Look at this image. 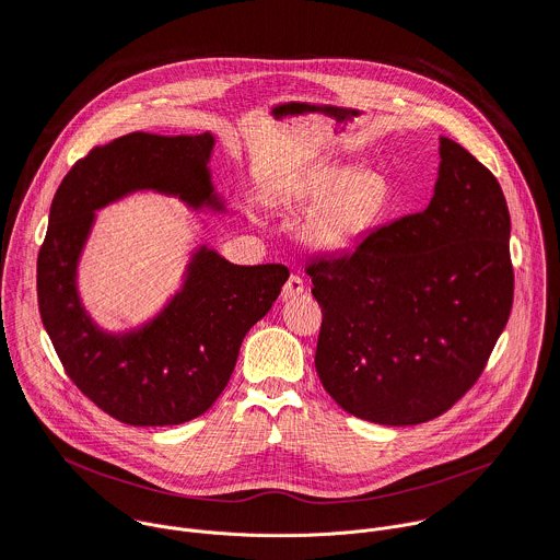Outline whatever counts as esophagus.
I'll list each match as a JSON object with an SVG mask.
<instances>
[{"label":"esophagus","mask_w":560,"mask_h":560,"mask_svg":"<svg viewBox=\"0 0 560 560\" xmlns=\"http://www.w3.org/2000/svg\"><path fill=\"white\" fill-rule=\"evenodd\" d=\"M303 292H305L303 279H301L299 275H290L288 281H285V285H283V290H281V296L288 301V299H294V296H299V294H303Z\"/></svg>","instance_id":"1"}]
</instances>
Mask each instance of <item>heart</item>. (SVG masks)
<instances>
[{
    "label": "heart",
    "mask_w": 560,
    "mask_h": 560,
    "mask_svg": "<svg viewBox=\"0 0 560 560\" xmlns=\"http://www.w3.org/2000/svg\"><path fill=\"white\" fill-rule=\"evenodd\" d=\"M275 199L285 208L312 203L301 223L303 242L316 250L339 253L378 221L387 203V182L372 168L322 166Z\"/></svg>",
    "instance_id": "heart-1"
}]
</instances>
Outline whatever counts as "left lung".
I'll use <instances>...</instances> for the list:
<instances>
[{
    "mask_svg": "<svg viewBox=\"0 0 560 560\" xmlns=\"http://www.w3.org/2000/svg\"><path fill=\"white\" fill-rule=\"evenodd\" d=\"M439 152L423 212L305 266L324 312L316 374L346 412L381 425L447 412L483 374L514 301L497 177L447 137Z\"/></svg>",
    "mask_w": 560,
    "mask_h": 560,
    "instance_id": "obj_1",
    "label": "left lung"
}]
</instances>
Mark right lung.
Returning <instances> with one entry per match:
<instances>
[{"label":"right lung","instance_id":"right-lung-1","mask_svg":"<svg viewBox=\"0 0 560 560\" xmlns=\"http://www.w3.org/2000/svg\"><path fill=\"white\" fill-rule=\"evenodd\" d=\"M212 145L210 132H130L74 162L50 206L37 257L44 328L79 392L126 425H179L210 410L244 337L268 314L290 275L281 264L234 266L199 248L184 290L141 330L106 335L82 307L74 277L95 210L145 188L177 195L192 208L221 210L208 173Z\"/></svg>","mask_w":560,"mask_h":560}]
</instances>
